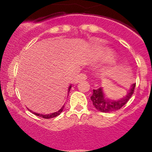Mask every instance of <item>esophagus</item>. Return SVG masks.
<instances>
[{"instance_id": "34e87169", "label": "esophagus", "mask_w": 152, "mask_h": 152, "mask_svg": "<svg viewBox=\"0 0 152 152\" xmlns=\"http://www.w3.org/2000/svg\"><path fill=\"white\" fill-rule=\"evenodd\" d=\"M87 79V76L85 73H80L79 75H78L76 77V79H74V83L77 84L79 83L80 82H82V81H85Z\"/></svg>"}]
</instances>
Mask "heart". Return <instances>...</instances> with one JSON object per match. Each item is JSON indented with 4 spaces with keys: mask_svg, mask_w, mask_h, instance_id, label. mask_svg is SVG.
Listing matches in <instances>:
<instances>
[{
    "mask_svg": "<svg viewBox=\"0 0 152 152\" xmlns=\"http://www.w3.org/2000/svg\"><path fill=\"white\" fill-rule=\"evenodd\" d=\"M102 54L106 59H109V58H111L113 56V54H112L111 52L108 51V50L106 52H102Z\"/></svg>",
    "mask_w": 152,
    "mask_h": 152,
    "instance_id": "1",
    "label": "heart"
}]
</instances>
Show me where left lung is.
Instances as JSON below:
<instances>
[{
    "label": "left lung",
    "instance_id": "obj_1",
    "mask_svg": "<svg viewBox=\"0 0 152 152\" xmlns=\"http://www.w3.org/2000/svg\"><path fill=\"white\" fill-rule=\"evenodd\" d=\"M135 85L136 84H133L126 96L119 100L115 101L106 99L102 87L93 90V95L90 97V99L93 102V106L99 111L102 112V113H110V112L116 111V110H120L124 105H125L128 102V101L134 93Z\"/></svg>",
    "mask_w": 152,
    "mask_h": 152
}]
</instances>
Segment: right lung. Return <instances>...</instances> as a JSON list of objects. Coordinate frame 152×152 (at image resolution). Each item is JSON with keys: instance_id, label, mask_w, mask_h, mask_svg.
Returning <instances> with one entry per match:
<instances>
[{"instance_id": "1", "label": "right lung", "mask_w": 152, "mask_h": 152, "mask_svg": "<svg viewBox=\"0 0 152 152\" xmlns=\"http://www.w3.org/2000/svg\"><path fill=\"white\" fill-rule=\"evenodd\" d=\"M70 88H71V85H70V87H69V88H68V93H69V92H70ZM64 107H65V106H63V107H62V108H61L60 110H59V111L56 112V113H51V114H48V115H42V114H38V113H34V112H32V111H31V112H32V113H33V114H34V115H36L39 116V117H41V118H43L48 119V118H51L56 117V116L59 115L60 114V113H62V110H63Z\"/></svg>"}]
</instances>
